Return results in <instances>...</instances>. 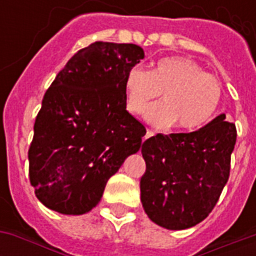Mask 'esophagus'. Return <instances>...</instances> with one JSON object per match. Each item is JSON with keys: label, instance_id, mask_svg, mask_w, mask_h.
<instances>
[{"label": "esophagus", "instance_id": "esophagus-1", "mask_svg": "<svg viewBox=\"0 0 256 256\" xmlns=\"http://www.w3.org/2000/svg\"><path fill=\"white\" fill-rule=\"evenodd\" d=\"M154 136H155V132H154V130H146V134H145L144 140L150 138V137H154Z\"/></svg>", "mask_w": 256, "mask_h": 256}]
</instances>
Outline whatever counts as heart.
I'll use <instances>...</instances> for the list:
<instances>
[{"instance_id":"obj_1","label":"heart","mask_w":256,"mask_h":256,"mask_svg":"<svg viewBox=\"0 0 256 256\" xmlns=\"http://www.w3.org/2000/svg\"><path fill=\"white\" fill-rule=\"evenodd\" d=\"M128 111L136 115L160 96L163 102L152 106L146 116L158 128L194 132L211 122L220 101L218 80L198 63L185 58L158 60L150 72L133 67L124 78Z\"/></svg>"}]
</instances>
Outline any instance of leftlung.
Segmentation results:
<instances>
[{"label":"left lung","mask_w":256,"mask_h":256,"mask_svg":"<svg viewBox=\"0 0 256 256\" xmlns=\"http://www.w3.org/2000/svg\"><path fill=\"white\" fill-rule=\"evenodd\" d=\"M222 114L192 133L156 134L144 141L141 202L152 222L182 230L206 220L230 174L236 126Z\"/></svg>","instance_id":"8db88e82"}]
</instances>
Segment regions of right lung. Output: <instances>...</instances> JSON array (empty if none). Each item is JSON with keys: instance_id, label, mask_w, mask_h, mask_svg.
<instances>
[{"instance_id": "right-lung-1", "label": "right lung", "mask_w": 256, "mask_h": 256, "mask_svg": "<svg viewBox=\"0 0 256 256\" xmlns=\"http://www.w3.org/2000/svg\"><path fill=\"white\" fill-rule=\"evenodd\" d=\"M134 44L80 49L46 90L28 148L36 196L60 214L96 207L106 181L141 146L146 128L126 111L124 78L140 60Z\"/></svg>"}]
</instances>
